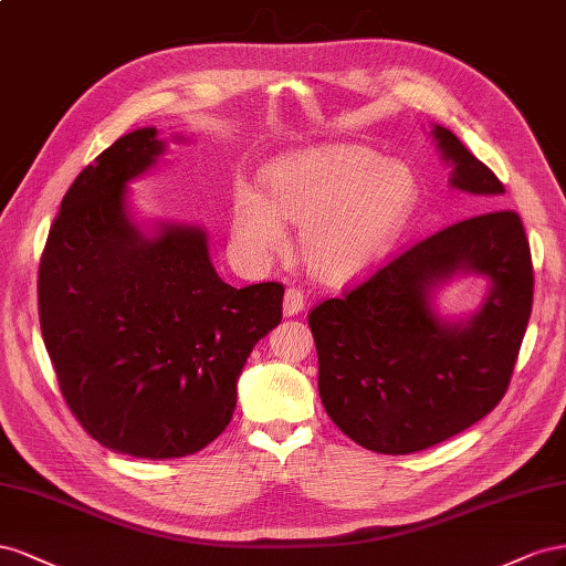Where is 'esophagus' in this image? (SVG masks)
Instances as JSON below:
<instances>
[{"label": "esophagus", "mask_w": 566, "mask_h": 566, "mask_svg": "<svg viewBox=\"0 0 566 566\" xmlns=\"http://www.w3.org/2000/svg\"><path fill=\"white\" fill-rule=\"evenodd\" d=\"M303 308H305V298H303V294L298 292V289H286V292H284V303H282L284 315L286 317L298 315Z\"/></svg>", "instance_id": "34e87169"}]
</instances>
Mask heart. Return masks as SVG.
<instances>
[{
    "label": "heart",
    "mask_w": 566,
    "mask_h": 566,
    "mask_svg": "<svg viewBox=\"0 0 566 566\" xmlns=\"http://www.w3.org/2000/svg\"><path fill=\"white\" fill-rule=\"evenodd\" d=\"M417 182L408 166L363 144H325L274 160L263 191L237 185L232 237L249 261L286 247V222L301 224V255L313 277L344 284L386 253L408 220Z\"/></svg>",
    "instance_id": "heart-1"
}]
</instances>
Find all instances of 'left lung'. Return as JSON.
Returning a JSON list of instances; mask_svg holds the SVG:
<instances>
[{
  "mask_svg": "<svg viewBox=\"0 0 566 566\" xmlns=\"http://www.w3.org/2000/svg\"><path fill=\"white\" fill-rule=\"evenodd\" d=\"M453 189L495 199L503 182L443 125H431ZM490 282L480 308L443 318L434 298L458 276ZM534 301V268L514 211H489L394 253L342 298L313 308L319 398L358 446L408 455L486 417L505 396Z\"/></svg>",
  "mask_w": 566,
  "mask_h": 566,
  "instance_id": "obj_1",
  "label": "left lung"
}]
</instances>
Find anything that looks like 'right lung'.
Segmentation results:
<instances>
[{"instance_id":"1","label":"right lung","mask_w":566,"mask_h":566,"mask_svg":"<svg viewBox=\"0 0 566 566\" xmlns=\"http://www.w3.org/2000/svg\"><path fill=\"white\" fill-rule=\"evenodd\" d=\"M166 149L156 127H139L75 177L38 280L71 412L94 441L147 460L191 455L224 431L237 379L280 325L284 296L277 282L224 284L199 224L135 218L130 182Z\"/></svg>"}]
</instances>
